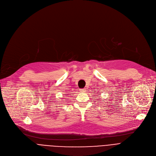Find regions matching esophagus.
I'll return each mask as SVG.
<instances>
[{"mask_svg":"<svg viewBox=\"0 0 156 156\" xmlns=\"http://www.w3.org/2000/svg\"><path fill=\"white\" fill-rule=\"evenodd\" d=\"M80 91L81 92H86V91H87V90H86L85 88H82V89H80Z\"/></svg>","mask_w":156,"mask_h":156,"instance_id":"obj_1","label":"esophagus"}]
</instances>
